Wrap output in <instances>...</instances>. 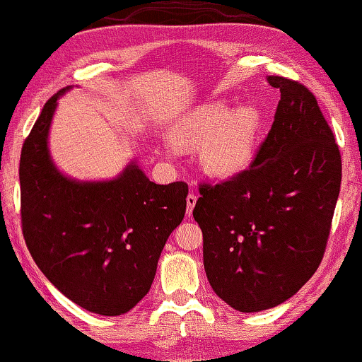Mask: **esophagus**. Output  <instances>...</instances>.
Instances as JSON below:
<instances>
[{
	"instance_id": "1",
	"label": "esophagus",
	"mask_w": 362,
	"mask_h": 362,
	"mask_svg": "<svg viewBox=\"0 0 362 362\" xmlns=\"http://www.w3.org/2000/svg\"><path fill=\"white\" fill-rule=\"evenodd\" d=\"M195 204H197V195H193V193H190V195L187 197V214L188 216H192Z\"/></svg>"
}]
</instances>
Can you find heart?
<instances>
[{
	"label": "heart",
	"mask_w": 362,
	"mask_h": 362,
	"mask_svg": "<svg viewBox=\"0 0 362 362\" xmlns=\"http://www.w3.org/2000/svg\"><path fill=\"white\" fill-rule=\"evenodd\" d=\"M258 117L250 109L230 110L226 104H208L183 115L175 138L202 144L203 164L218 177H234L250 165L255 156Z\"/></svg>",
	"instance_id": "obj_1"
}]
</instances>
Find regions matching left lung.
I'll list each match as a JSON object with an SVG mask.
<instances>
[{"mask_svg":"<svg viewBox=\"0 0 362 362\" xmlns=\"http://www.w3.org/2000/svg\"><path fill=\"white\" fill-rule=\"evenodd\" d=\"M267 79L281 100L257 158L230 180L199 187L193 209L209 284L247 314L283 304L315 273L341 183V156L314 94Z\"/></svg>","mask_w":362,"mask_h":362,"instance_id":"8db88e82","label":"left lung"}]
</instances>
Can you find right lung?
I'll use <instances>...</instances> for the list:
<instances>
[{"label": "right lung", "mask_w": 362, "mask_h": 362, "mask_svg": "<svg viewBox=\"0 0 362 362\" xmlns=\"http://www.w3.org/2000/svg\"><path fill=\"white\" fill-rule=\"evenodd\" d=\"M64 88L43 105L19 164L21 219L32 258L48 281L83 309L127 314L149 293L172 230L182 223L188 185L151 182L136 159L112 180L64 175L48 133Z\"/></svg>", "instance_id": "obj_1"}]
</instances>
